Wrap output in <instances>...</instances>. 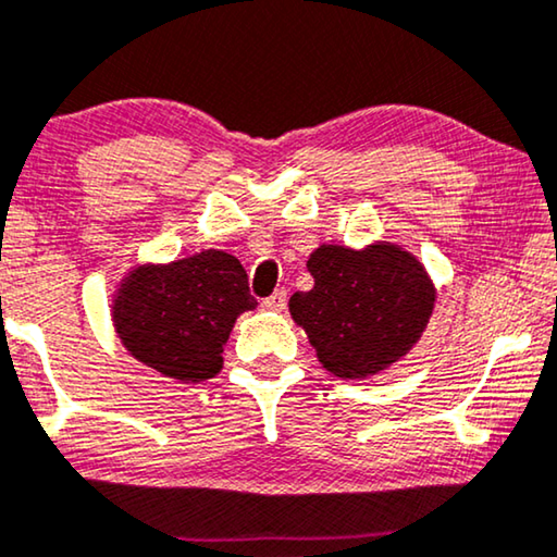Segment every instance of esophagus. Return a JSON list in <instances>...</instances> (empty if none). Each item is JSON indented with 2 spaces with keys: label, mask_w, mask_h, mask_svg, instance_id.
I'll use <instances>...</instances> for the list:
<instances>
[{
  "label": "esophagus",
  "mask_w": 557,
  "mask_h": 557,
  "mask_svg": "<svg viewBox=\"0 0 557 557\" xmlns=\"http://www.w3.org/2000/svg\"><path fill=\"white\" fill-rule=\"evenodd\" d=\"M262 307H264V310H270V312H282V310H285V307H287V289L285 287L275 289V293H272L270 297H264Z\"/></svg>",
  "instance_id": "34e87169"
}]
</instances>
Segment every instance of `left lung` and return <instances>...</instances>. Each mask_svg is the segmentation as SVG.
Instances as JSON below:
<instances>
[{"mask_svg": "<svg viewBox=\"0 0 557 557\" xmlns=\"http://www.w3.org/2000/svg\"><path fill=\"white\" fill-rule=\"evenodd\" d=\"M307 270L314 287L289 297V314L335 377L364 380L387 370L412 350L433 314V280L393 243L364 250L320 245Z\"/></svg>", "mask_w": 557, "mask_h": 557, "instance_id": "obj_1", "label": "left lung"}]
</instances>
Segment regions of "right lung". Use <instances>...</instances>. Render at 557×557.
<instances>
[{
  "instance_id": "add662e5",
  "label": "right lung",
  "mask_w": 557,
  "mask_h": 557,
  "mask_svg": "<svg viewBox=\"0 0 557 557\" xmlns=\"http://www.w3.org/2000/svg\"><path fill=\"white\" fill-rule=\"evenodd\" d=\"M255 307L237 257L205 250L129 270L114 297L112 320L132 358L164 377L202 383L222 370L232 325Z\"/></svg>"
}]
</instances>
